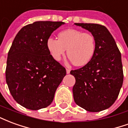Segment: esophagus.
Masks as SVG:
<instances>
[{
  "mask_svg": "<svg viewBox=\"0 0 128 128\" xmlns=\"http://www.w3.org/2000/svg\"><path fill=\"white\" fill-rule=\"evenodd\" d=\"M70 71V70L69 68H66V73L67 74H69Z\"/></svg>",
  "mask_w": 128,
  "mask_h": 128,
  "instance_id": "obj_1",
  "label": "esophagus"
}]
</instances>
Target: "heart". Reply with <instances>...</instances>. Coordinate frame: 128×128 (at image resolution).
Listing matches in <instances>:
<instances>
[{
    "label": "heart",
    "instance_id": "heart-1",
    "mask_svg": "<svg viewBox=\"0 0 128 128\" xmlns=\"http://www.w3.org/2000/svg\"><path fill=\"white\" fill-rule=\"evenodd\" d=\"M46 45L51 56L59 61L65 55L74 65L84 66L91 60L96 49V41L91 34L77 29H67L58 34V39L50 37Z\"/></svg>",
    "mask_w": 128,
    "mask_h": 128
}]
</instances>
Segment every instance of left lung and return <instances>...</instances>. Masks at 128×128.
<instances>
[{"label": "left lung", "mask_w": 128, "mask_h": 128, "mask_svg": "<svg viewBox=\"0 0 128 128\" xmlns=\"http://www.w3.org/2000/svg\"><path fill=\"white\" fill-rule=\"evenodd\" d=\"M75 24L91 32L95 38L96 49L88 64L70 71L75 78L73 98L76 104L88 112L106 110L114 103L123 85L121 53L112 35L104 25Z\"/></svg>", "instance_id": "1"}]
</instances>
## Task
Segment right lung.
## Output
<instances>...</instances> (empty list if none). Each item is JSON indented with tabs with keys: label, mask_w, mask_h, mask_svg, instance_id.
Returning a JSON list of instances; mask_svg holds the SVG:
<instances>
[{
	"label": "right lung",
	"mask_w": 128,
	"mask_h": 128,
	"mask_svg": "<svg viewBox=\"0 0 128 128\" xmlns=\"http://www.w3.org/2000/svg\"><path fill=\"white\" fill-rule=\"evenodd\" d=\"M63 24L38 21L27 24L16 36L8 52L6 82L16 102L27 109L48 106L66 74L46 45L51 34Z\"/></svg>",
	"instance_id": "obj_1"
}]
</instances>
